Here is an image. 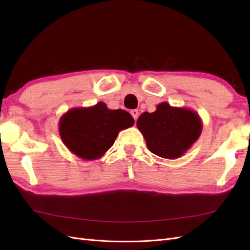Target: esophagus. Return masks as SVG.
Here are the masks:
<instances>
[{
	"label": "esophagus",
	"mask_w": 250,
	"mask_h": 250,
	"mask_svg": "<svg viewBox=\"0 0 250 250\" xmlns=\"http://www.w3.org/2000/svg\"><path fill=\"white\" fill-rule=\"evenodd\" d=\"M130 113H131V116L133 117L134 121H137V119H138V117H139V110H137V109H133V110H131V111H130Z\"/></svg>",
	"instance_id": "obj_1"
}]
</instances>
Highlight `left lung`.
Returning <instances> with one entry per match:
<instances>
[{"label":"left lung","instance_id":"obj_1","mask_svg":"<svg viewBox=\"0 0 250 250\" xmlns=\"http://www.w3.org/2000/svg\"><path fill=\"white\" fill-rule=\"evenodd\" d=\"M137 126L151 152L168 160L183 156L202 131L198 112L167 102L158 104L153 112H143Z\"/></svg>","mask_w":250,"mask_h":250}]
</instances>
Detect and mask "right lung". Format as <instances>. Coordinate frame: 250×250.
<instances>
[{"mask_svg":"<svg viewBox=\"0 0 250 250\" xmlns=\"http://www.w3.org/2000/svg\"><path fill=\"white\" fill-rule=\"evenodd\" d=\"M134 120L123 109H109L98 102L94 106L75 107L59 120V135L73 154L85 161L98 160L113 145L121 130Z\"/></svg>","mask_w":250,"mask_h":250,"instance_id":"obj_1","label":"right lung"}]
</instances>
